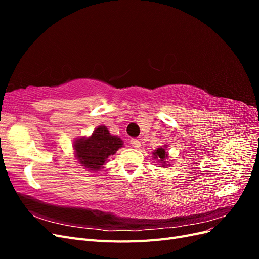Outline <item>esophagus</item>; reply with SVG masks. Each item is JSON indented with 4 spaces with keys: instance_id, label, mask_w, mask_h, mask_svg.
Here are the masks:
<instances>
[{
    "instance_id": "esophagus-1",
    "label": "esophagus",
    "mask_w": 259,
    "mask_h": 259,
    "mask_svg": "<svg viewBox=\"0 0 259 259\" xmlns=\"http://www.w3.org/2000/svg\"><path fill=\"white\" fill-rule=\"evenodd\" d=\"M130 144L132 145V147H134V148H139L140 147V142L138 139H131L130 140Z\"/></svg>"
}]
</instances>
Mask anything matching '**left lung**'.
Masks as SVG:
<instances>
[{
    "instance_id": "left-lung-1",
    "label": "left lung",
    "mask_w": 259,
    "mask_h": 259,
    "mask_svg": "<svg viewBox=\"0 0 259 259\" xmlns=\"http://www.w3.org/2000/svg\"><path fill=\"white\" fill-rule=\"evenodd\" d=\"M167 152L165 151V149L164 148H158L156 150L153 152V156L155 159H158L159 162L162 163V166L164 167L166 165V159H167Z\"/></svg>"
}]
</instances>
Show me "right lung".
Here are the masks:
<instances>
[{
    "mask_svg": "<svg viewBox=\"0 0 259 259\" xmlns=\"http://www.w3.org/2000/svg\"><path fill=\"white\" fill-rule=\"evenodd\" d=\"M123 147L120 137L113 136L109 133L105 125H100L90 137L77 138L74 144V154L81 166L92 171L103 168L110 155H113Z\"/></svg>",
    "mask_w": 259,
    "mask_h": 259,
    "instance_id": "1",
    "label": "right lung"
}]
</instances>
